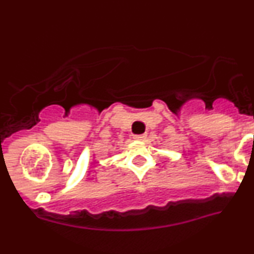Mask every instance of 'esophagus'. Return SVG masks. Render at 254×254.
<instances>
[{"label": "esophagus", "mask_w": 254, "mask_h": 254, "mask_svg": "<svg viewBox=\"0 0 254 254\" xmlns=\"http://www.w3.org/2000/svg\"><path fill=\"white\" fill-rule=\"evenodd\" d=\"M133 138L138 139V141H143L145 138V135H133Z\"/></svg>", "instance_id": "esophagus-1"}]
</instances>
